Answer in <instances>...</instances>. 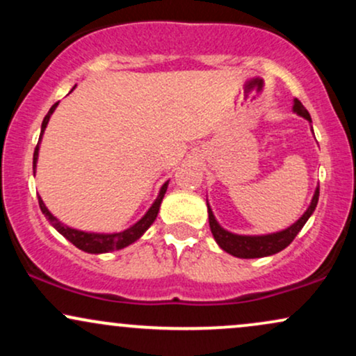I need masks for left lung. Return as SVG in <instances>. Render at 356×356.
Returning <instances> with one entry per match:
<instances>
[{
    "label": "left lung",
    "mask_w": 356,
    "mask_h": 356,
    "mask_svg": "<svg viewBox=\"0 0 356 356\" xmlns=\"http://www.w3.org/2000/svg\"><path fill=\"white\" fill-rule=\"evenodd\" d=\"M293 112H295L296 115L306 118V120L312 124V117H309L308 110L303 107V104H301L298 99L293 100ZM318 197H320V186H316L308 209L303 212V216H301L296 222H293L291 226L286 227L283 231L271 232V234H254V236L236 234V232L224 229V227L218 222V219H216L214 212H212L209 206V201L206 199L211 232L212 236H214L216 243L219 244V248L231 256L241 257V259H254V257L273 256L276 254V252L283 251L284 248H288L289 244L293 243V239L296 238L298 232L303 229L306 220L312 218L314 209H316Z\"/></svg>",
    "instance_id": "1"
}]
</instances>
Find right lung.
<instances>
[{"label":"right lung","instance_id":"obj_1","mask_svg":"<svg viewBox=\"0 0 356 356\" xmlns=\"http://www.w3.org/2000/svg\"><path fill=\"white\" fill-rule=\"evenodd\" d=\"M56 105L58 104L53 105V107L50 108V112L47 113V117L43 118L42 132H40V140H38V145H36L35 154H33V174L36 172V164H38L40 144H42L44 129H47L48 122H50V117L53 115V112H55ZM167 186H169V181H167L164 186L161 187V191H159L157 197H155L152 206L149 207V211H147L136 224H132V226L127 227V229L120 231V232H90V231L73 229V227L63 224L58 218H55V216L48 211V207L44 206L42 197H38V202H40V209H42L44 218L48 219V222H50L51 226L55 227V229L58 231L65 239L70 241L73 246H76L85 252H90V254H104V252L118 251V249H124L127 246H130V244H134L136 241H138L142 236H144V232L149 229L150 226H152L155 218H157L159 209H161L162 199H164V195L167 192Z\"/></svg>","mask_w":356,"mask_h":356}]
</instances>
